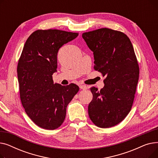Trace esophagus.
<instances>
[{
	"instance_id": "esophagus-1",
	"label": "esophagus",
	"mask_w": 158,
	"mask_h": 158,
	"mask_svg": "<svg viewBox=\"0 0 158 158\" xmlns=\"http://www.w3.org/2000/svg\"><path fill=\"white\" fill-rule=\"evenodd\" d=\"M79 88H80L81 89H83V90H85V89H87V87H86V85H80V86H79Z\"/></svg>"
}]
</instances>
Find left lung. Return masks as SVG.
Returning <instances> with one entry per match:
<instances>
[{"mask_svg":"<svg viewBox=\"0 0 158 158\" xmlns=\"http://www.w3.org/2000/svg\"><path fill=\"white\" fill-rule=\"evenodd\" d=\"M82 36L94 52L95 70L106 77L100 91L90 88L89 117L95 126L109 128L126 117L134 101L139 72L134 48L126 35L108 28Z\"/></svg>","mask_w":158,"mask_h":158,"instance_id":"8db88e82","label":"left lung"}]
</instances>
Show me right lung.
<instances>
[{"instance_id":"obj_1","label":"right lung","mask_w":158,"mask_h":158,"mask_svg":"<svg viewBox=\"0 0 158 158\" xmlns=\"http://www.w3.org/2000/svg\"><path fill=\"white\" fill-rule=\"evenodd\" d=\"M78 35L57 29L37 30L24 45L17 66L21 102L28 117L43 129L53 130L61 125L66 107L79 89L73 83L54 84L52 79L58 51Z\"/></svg>"}]
</instances>
